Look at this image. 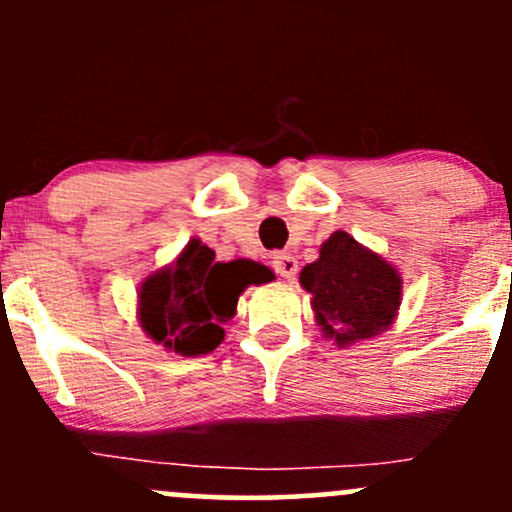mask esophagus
Instances as JSON below:
<instances>
[{
    "label": "esophagus",
    "mask_w": 512,
    "mask_h": 512,
    "mask_svg": "<svg viewBox=\"0 0 512 512\" xmlns=\"http://www.w3.org/2000/svg\"><path fill=\"white\" fill-rule=\"evenodd\" d=\"M272 267L276 274L284 276V279H289V281L296 279V274H298V262L291 252H276V255L272 257Z\"/></svg>",
    "instance_id": "34e87169"
}]
</instances>
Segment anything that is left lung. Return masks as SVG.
I'll return each mask as SVG.
<instances>
[{
  "mask_svg": "<svg viewBox=\"0 0 512 512\" xmlns=\"http://www.w3.org/2000/svg\"><path fill=\"white\" fill-rule=\"evenodd\" d=\"M301 284L313 293L317 322L339 346L387 330L402 296L395 269L344 231L322 245L320 257L301 272Z\"/></svg>",
  "mask_w": 512,
  "mask_h": 512,
  "instance_id": "obj_1",
  "label": "left lung"
}]
</instances>
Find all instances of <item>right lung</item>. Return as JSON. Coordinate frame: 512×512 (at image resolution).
<instances>
[{"label": "right lung", "instance_id": "obj_1", "mask_svg": "<svg viewBox=\"0 0 512 512\" xmlns=\"http://www.w3.org/2000/svg\"><path fill=\"white\" fill-rule=\"evenodd\" d=\"M214 250L190 240L173 267L144 281L139 320L146 334L175 354H209L223 342V327L236 315L238 296L248 284L272 279L264 264L250 260L214 262Z\"/></svg>", "mask_w": 512, "mask_h": 512}]
</instances>
